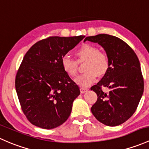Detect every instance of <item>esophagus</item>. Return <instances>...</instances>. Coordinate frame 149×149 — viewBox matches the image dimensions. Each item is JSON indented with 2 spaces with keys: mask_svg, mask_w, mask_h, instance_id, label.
Here are the masks:
<instances>
[{
  "mask_svg": "<svg viewBox=\"0 0 149 149\" xmlns=\"http://www.w3.org/2000/svg\"><path fill=\"white\" fill-rule=\"evenodd\" d=\"M87 90H88V89L85 88V87H81V88H80V92H81V93H85V92H87Z\"/></svg>",
  "mask_w": 149,
  "mask_h": 149,
  "instance_id": "obj_1",
  "label": "esophagus"
}]
</instances>
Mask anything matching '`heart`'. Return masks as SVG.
I'll return each mask as SVG.
<instances>
[{
	"instance_id": "b5f03b06",
	"label": "heart",
	"mask_w": 149,
	"mask_h": 149,
	"mask_svg": "<svg viewBox=\"0 0 149 149\" xmlns=\"http://www.w3.org/2000/svg\"><path fill=\"white\" fill-rule=\"evenodd\" d=\"M78 62L86 61L85 72L75 79L77 85L87 87L91 85L97 76H103L108 72L110 67V59L106 53L100 51L95 46H82L76 52ZM62 67L64 71L70 77H75L78 72V64L76 61L68 56L62 59Z\"/></svg>"
}]
</instances>
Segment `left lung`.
Masks as SVG:
<instances>
[{
    "mask_svg": "<svg viewBox=\"0 0 149 149\" xmlns=\"http://www.w3.org/2000/svg\"><path fill=\"white\" fill-rule=\"evenodd\" d=\"M85 41L102 46L110 59L108 72L91 87L97 100L91 111L98 121L108 126L123 123L136 111L143 93L144 82L139 58L122 39L111 35L87 36ZM102 86L108 87V93Z\"/></svg>",
    "mask_w": 149,
    "mask_h": 149,
    "instance_id": "8db88e82",
    "label": "left lung"
}]
</instances>
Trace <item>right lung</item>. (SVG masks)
Masks as SVG:
<instances>
[{"mask_svg": "<svg viewBox=\"0 0 149 149\" xmlns=\"http://www.w3.org/2000/svg\"><path fill=\"white\" fill-rule=\"evenodd\" d=\"M85 38L50 36L26 52L15 85L21 109L29 122L52 129L68 119L79 88L62 67V59Z\"/></svg>", "mask_w": 149, "mask_h": 149, "instance_id": "obj_1", "label": "right lung"}]
</instances>
